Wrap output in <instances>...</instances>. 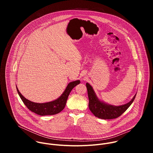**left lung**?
Segmentation results:
<instances>
[{
	"label": "left lung",
	"mask_w": 153,
	"mask_h": 153,
	"mask_svg": "<svg viewBox=\"0 0 153 153\" xmlns=\"http://www.w3.org/2000/svg\"><path fill=\"white\" fill-rule=\"evenodd\" d=\"M86 86L88 91L90 110L96 117L102 119H113L121 116L132 104L136 96L135 94L131 100L126 104L114 106L100 101L96 95L93 87L88 83H86Z\"/></svg>",
	"instance_id": "left-lung-1"
}]
</instances>
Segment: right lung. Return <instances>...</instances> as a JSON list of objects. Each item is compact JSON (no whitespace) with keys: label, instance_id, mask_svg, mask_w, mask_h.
Instances as JSON below:
<instances>
[{"label":"right lung","instance_id":"obj_1","mask_svg":"<svg viewBox=\"0 0 153 153\" xmlns=\"http://www.w3.org/2000/svg\"><path fill=\"white\" fill-rule=\"evenodd\" d=\"M80 83V81L79 80L69 83L66 89L58 99L51 102L42 103H35L27 99L22 95L17 86L16 88L20 99L31 111L40 116H47L58 114L63 110L70 92L74 87Z\"/></svg>","mask_w":153,"mask_h":153}]
</instances>
